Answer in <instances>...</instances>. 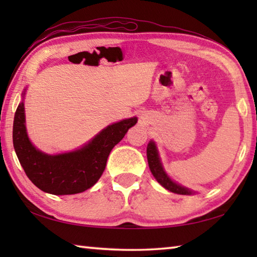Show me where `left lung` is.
<instances>
[{
    "label": "left lung",
    "instance_id": "8db88e82",
    "mask_svg": "<svg viewBox=\"0 0 257 257\" xmlns=\"http://www.w3.org/2000/svg\"><path fill=\"white\" fill-rule=\"evenodd\" d=\"M146 153H147V162H149V167L152 175H153L156 181H158L161 186L175 194H179V195L195 194L194 190L187 188L185 186L179 185L178 182L173 181L171 178L168 176V173L164 170L162 162H161L158 147H156V144L153 141H151L149 143V145H147Z\"/></svg>",
    "mask_w": 257,
    "mask_h": 257
}]
</instances>
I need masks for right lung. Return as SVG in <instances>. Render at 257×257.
Instances as JSON below:
<instances>
[{"mask_svg": "<svg viewBox=\"0 0 257 257\" xmlns=\"http://www.w3.org/2000/svg\"><path fill=\"white\" fill-rule=\"evenodd\" d=\"M26 89L14 121V146L21 167L33 184L52 195L82 193L101 178L111 151L137 123L133 116L108 124L80 149L60 154H46L30 142L25 118Z\"/></svg>", "mask_w": 257, "mask_h": 257, "instance_id": "right-lung-1", "label": "right lung"}]
</instances>
